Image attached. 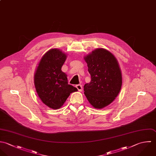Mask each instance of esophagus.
Masks as SVG:
<instances>
[{"label": "esophagus", "mask_w": 156, "mask_h": 156, "mask_svg": "<svg viewBox=\"0 0 156 156\" xmlns=\"http://www.w3.org/2000/svg\"><path fill=\"white\" fill-rule=\"evenodd\" d=\"M76 87L77 88V89L78 90V91L80 92H81L83 90V87H82V85L81 84H78L76 86Z\"/></svg>", "instance_id": "1"}]
</instances>
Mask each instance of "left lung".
I'll use <instances>...</instances> for the list:
<instances>
[{"mask_svg": "<svg viewBox=\"0 0 156 156\" xmlns=\"http://www.w3.org/2000/svg\"><path fill=\"white\" fill-rule=\"evenodd\" d=\"M91 81L84 86V94L94 108L101 109L118 96L122 84L121 68L114 55L104 48H97L84 57Z\"/></svg>", "mask_w": 156, "mask_h": 156, "instance_id": "1", "label": "left lung"}]
</instances>
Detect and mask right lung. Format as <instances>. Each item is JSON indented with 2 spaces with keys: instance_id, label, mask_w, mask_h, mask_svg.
Wrapping results in <instances>:
<instances>
[{
  "instance_id": "obj_1",
  "label": "right lung",
  "mask_w": 156,
  "mask_h": 156,
  "mask_svg": "<svg viewBox=\"0 0 156 156\" xmlns=\"http://www.w3.org/2000/svg\"><path fill=\"white\" fill-rule=\"evenodd\" d=\"M67 55L58 49L46 52L38 64L34 85L40 99L48 107L60 108L71 93L78 89L68 84L67 75L62 70Z\"/></svg>"
}]
</instances>
